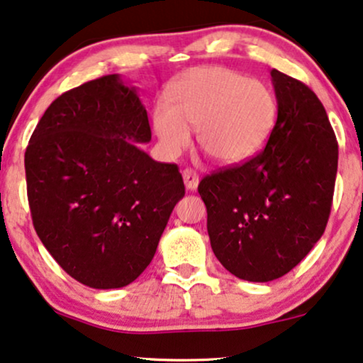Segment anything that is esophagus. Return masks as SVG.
Returning <instances> with one entry per match:
<instances>
[{
    "instance_id": "obj_1",
    "label": "esophagus",
    "mask_w": 363,
    "mask_h": 363,
    "mask_svg": "<svg viewBox=\"0 0 363 363\" xmlns=\"http://www.w3.org/2000/svg\"><path fill=\"white\" fill-rule=\"evenodd\" d=\"M182 177H184V184H186L187 191H196L197 186H199V176L196 174V171L184 169Z\"/></svg>"
}]
</instances>
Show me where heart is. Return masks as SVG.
Masks as SVG:
<instances>
[{
	"label": "heart",
	"mask_w": 363,
	"mask_h": 363,
	"mask_svg": "<svg viewBox=\"0 0 363 363\" xmlns=\"http://www.w3.org/2000/svg\"><path fill=\"white\" fill-rule=\"evenodd\" d=\"M278 104L262 80L233 69L208 65L184 72L169 89V105H157L152 128L167 156L197 141L220 164L248 161L264 146L277 125Z\"/></svg>",
	"instance_id": "b5f03b06"
}]
</instances>
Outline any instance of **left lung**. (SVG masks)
I'll use <instances>...</instances> for the list:
<instances>
[{"label": "left lung", "mask_w": 363, "mask_h": 363, "mask_svg": "<svg viewBox=\"0 0 363 363\" xmlns=\"http://www.w3.org/2000/svg\"><path fill=\"white\" fill-rule=\"evenodd\" d=\"M272 82L278 118L264 150L199 184L213 253L223 268L253 283L284 277L323 237L339 160L314 91L277 69Z\"/></svg>", "instance_id": "left-lung-1"}]
</instances>
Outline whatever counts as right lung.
<instances>
[{"instance_id": "obj_1", "label": "right lung", "mask_w": 363, "mask_h": 363, "mask_svg": "<svg viewBox=\"0 0 363 363\" xmlns=\"http://www.w3.org/2000/svg\"><path fill=\"white\" fill-rule=\"evenodd\" d=\"M150 141L138 89L118 74L65 91L30 136L24 166L34 228L82 284L115 289L135 281L186 194L177 166L138 145Z\"/></svg>"}]
</instances>
